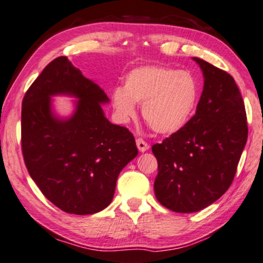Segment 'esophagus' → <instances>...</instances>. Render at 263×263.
Returning a JSON list of instances; mask_svg holds the SVG:
<instances>
[{
    "label": "esophagus",
    "instance_id": "34e87169",
    "mask_svg": "<svg viewBox=\"0 0 263 263\" xmlns=\"http://www.w3.org/2000/svg\"><path fill=\"white\" fill-rule=\"evenodd\" d=\"M136 144H137V147H138L140 152H145L149 148V145L143 138H137Z\"/></svg>",
    "mask_w": 263,
    "mask_h": 263
}]
</instances>
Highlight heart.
Here are the masks:
<instances>
[{"label":"heart","mask_w":263,"mask_h":263,"mask_svg":"<svg viewBox=\"0 0 263 263\" xmlns=\"http://www.w3.org/2000/svg\"><path fill=\"white\" fill-rule=\"evenodd\" d=\"M198 93V84L191 73L146 65L128 72L123 89H115L111 99L120 122H128L136 115L135 104H139L144 120L152 130L173 133L189 122Z\"/></svg>","instance_id":"b5f03b06"}]
</instances>
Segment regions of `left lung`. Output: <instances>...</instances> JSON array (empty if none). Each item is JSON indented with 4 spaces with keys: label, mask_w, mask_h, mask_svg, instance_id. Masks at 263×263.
Returning a JSON list of instances; mask_svg holds the SVG:
<instances>
[{
    "label": "left lung",
    "mask_w": 263,
    "mask_h": 263,
    "mask_svg": "<svg viewBox=\"0 0 263 263\" xmlns=\"http://www.w3.org/2000/svg\"><path fill=\"white\" fill-rule=\"evenodd\" d=\"M205 83L195 115L154 144V193L162 206L192 213L216 201L232 185L248 137L242 96L231 74L201 58Z\"/></svg>",
    "instance_id": "obj_1"
}]
</instances>
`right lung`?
Here are the masks:
<instances>
[{"label":"right lung","instance_id":"right-lung-1","mask_svg":"<svg viewBox=\"0 0 263 263\" xmlns=\"http://www.w3.org/2000/svg\"><path fill=\"white\" fill-rule=\"evenodd\" d=\"M56 93L81 99L68 121L49 110V96ZM107 101L65 56L50 62L23 97L24 164L44 197L65 213L87 215L109 206L120 171L138 154L132 133L104 117L101 103Z\"/></svg>","mask_w":263,"mask_h":263}]
</instances>
